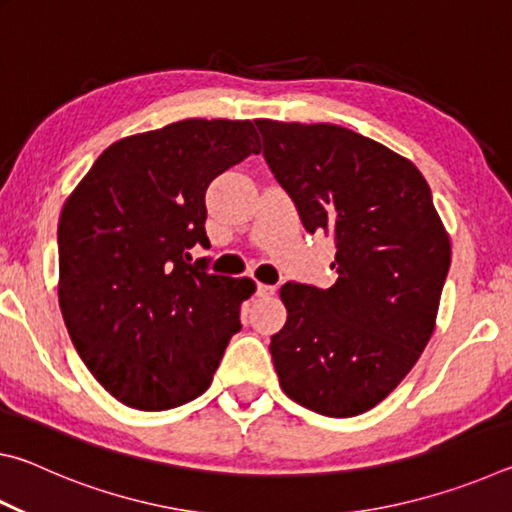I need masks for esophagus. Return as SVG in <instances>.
I'll return each instance as SVG.
<instances>
[{"label": "esophagus", "instance_id": "esophagus-1", "mask_svg": "<svg viewBox=\"0 0 512 512\" xmlns=\"http://www.w3.org/2000/svg\"><path fill=\"white\" fill-rule=\"evenodd\" d=\"M273 293H275V287H271V284H257L259 298H268V296H273Z\"/></svg>", "mask_w": 512, "mask_h": 512}]
</instances>
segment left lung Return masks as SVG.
Returning a JSON list of instances; mask_svg holds the SVG:
<instances>
[{
  "mask_svg": "<svg viewBox=\"0 0 512 512\" xmlns=\"http://www.w3.org/2000/svg\"><path fill=\"white\" fill-rule=\"evenodd\" d=\"M264 158L305 230L336 241L329 289L287 282L271 336L282 391L329 418L370 411L436 327L452 244L411 160L334 124L255 119Z\"/></svg>",
  "mask_w": 512,
  "mask_h": 512,
  "instance_id": "obj_1",
  "label": "left lung"
}]
</instances>
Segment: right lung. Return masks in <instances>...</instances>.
<instances>
[{
	"mask_svg": "<svg viewBox=\"0 0 512 512\" xmlns=\"http://www.w3.org/2000/svg\"><path fill=\"white\" fill-rule=\"evenodd\" d=\"M262 151L253 121L185 119L103 151L58 221V302L76 352L121 404L164 411L212 384L248 277L189 264L205 192Z\"/></svg>",
	"mask_w": 512,
	"mask_h": 512,
	"instance_id": "add662e5",
	"label": "right lung"
}]
</instances>
